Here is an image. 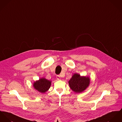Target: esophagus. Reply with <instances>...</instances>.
Segmentation results:
<instances>
[{
  "label": "esophagus",
  "instance_id": "esophagus-1",
  "mask_svg": "<svg viewBox=\"0 0 122 122\" xmlns=\"http://www.w3.org/2000/svg\"><path fill=\"white\" fill-rule=\"evenodd\" d=\"M56 79H57V80H60L61 79L60 76L59 75H57V76H56Z\"/></svg>",
  "mask_w": 122,
  "mask_h": 122
}]
</instances>
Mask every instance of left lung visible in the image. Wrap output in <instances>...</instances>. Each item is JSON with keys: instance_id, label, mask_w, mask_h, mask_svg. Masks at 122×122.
Returning a JSON list of instances; mask_svg holds the SVG:
<instances>
[{"instance_id": "1", "label": "left lung", "mask_w": 122, "mask_h": 122, "mask_svg": "<svg viewBox=\"0 0 122 122\" xmlns=\"http://www.w3.org/2000/svg\"><path fill=\"white\" fill-rule=\"evenodd\" d=\"M89 77H81L77 73L74 74L69 81L70 88L76 93L83 92L89 86Z\"/></svg>"}]
</instances>
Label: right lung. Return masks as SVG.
<instances>
[{
	"label": "right lung",
	"mask_w": 122,
	"mask_h": 122,
	"mask_svg": "<svg viewBox=\"0 0 122 122\" xmlns=\"http://www.w3.org/2000/svg\"><path fill=\"white\" fill-rule=\"evenodd\" d=\"M34 88L41 93H45L48 91L51 86V81L42 78L34 83Z\"/></svg>",
	"instance_id": "add662e5"
}]
</instances>
